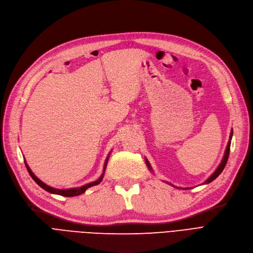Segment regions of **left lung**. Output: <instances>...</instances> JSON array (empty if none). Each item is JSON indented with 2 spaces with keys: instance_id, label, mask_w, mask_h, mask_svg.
<instances>
[{
  "instance_id": "8db88e82",
  "label": "left lung",
  "mask_w": 253,
  "mask_h": 253,
  "mask_svg": "<svg viewBox=\"0 0 253 253\" xmlns=\"http://www.w3.org/2000/svg\"><path fill=\"white\" fill-rule=\"evenodd\" d=\"M231 138H232V129H231V132H230V135H229V140H228V143H227V146H226V149H225V153H224V156H223V158H222V161H221V163L219 164V166L217 167V169L214 171V173L211 174L206 181L205 183H203V185H206V184H210L211 181H213L221 172L222 171H223V169H224V167H225V165H226V163H227V160H228V156H229V149H230V142H231ZM145 163H146V165H147V167H148V169L150 170V171H153V168H151V166H150V164H149V162L147 161V159H145ZM167 183V181H166ZM167 184H169V185H171L172 187H174V188H177L178 189V187H175L174 185H172V184H170V183H167ZM186 190H188V189H190V188H185Z\"/></svg>"
}]
</instances>
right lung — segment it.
I'll use <instances>...</instances> for the list:
<instances>
[{
    "label": "right lung",
    "instance_id": "1",
    "mask_svg": "<svg viewBox=\"0 0 253 253\" xmlns=\"http://www.w3.org/2000/svg\"><path fill=\"white\" fill-rule=\"evenodd\" d=\"M109 157H110V154L108 155V157H107V159H106V161H105L103 173H102V175H100V176L98 177V179H96V180H94V181H91V183L86 184V185H84V186H82V187H79V188H70V189H56V188L47 186L46 184H44L43 181L40 180V179L32 172V170L30 169L29 165L27 164L26 160H25V164H26L27 170H28V172L30 173V175H31V177L36 181V184H37L38 186L42 187L43 190L49 192V193H52V194H57V195H61V196H65V197H73V196H78V195H80V194L84 193V192H85L88 188L96 186V185H98V184L100 183V181L103 180L104 174H105V171H106V167H107V163H108V160H109Z\"/></svg>",
    "mask_w": 253,
    "mask_h": 253
}]
</instances>
